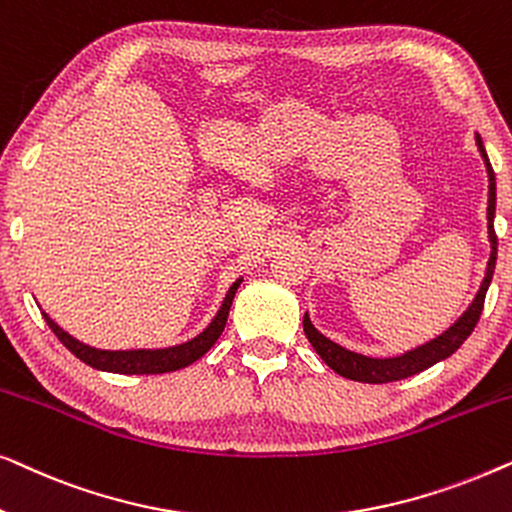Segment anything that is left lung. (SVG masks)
Masks as SVG:
<instances>
[{
	"label": "left lung",
	"instance_id": "8db88e82",
	"mask_svg": "<svg viewBox=\"0 0 512 512\" xmlns=\"http://www.w3.org/2000/svg\"><path fill=\"white\" fill-rule=\"evenodd\" d=\"M478 149L482 153V158H485L487 174H489L487 219H489V240H492V256H489L487 275H485V279H482V286H480L478 296H475V300H473V305L468 307V310L464 312V317H461L457 324L447 328V331L443 335H438L436 340L426 342V345L412 349V352L403 354V356H394V359H370V356L349 352V349L335 345V342L324 338V335H321L317 328L312 326L310 317L305 314L303 328H305L307 340L312 342V347L317 349V354L326 361V366H331L338 375L347 377V380L368 382V384H384V382L403 380V377L422 373V370L431 368L433 363L447 359V356L457 352V349L464 345V340L468 338V335L473 333L475 324L480 321L482 307H485V296H487L489 282H492L494 265H496V247H499V242H496V233H494L496 181H494V170H492V165H489L487 151H485V146H482L480 135H478Z\"/></svg>",
	"mask_w": 512,
	"mask_h": 512
}]
</instances>
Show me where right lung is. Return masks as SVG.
<instances>
[{"instance_id":"1","label":"right lung","mask_w":512,"mask_h":512,"mask_svg":"<svg viewBox=\"0 0 512 512\" xmlns=\"http://www.w3.org/2000/svg\"><path fill=\"white\" fill-rule=\"evenodd\" d=\"M242 279L230 286L226 300H223L219 314H216L212 324H209L205 331H202L198 338L184 342V345L177 347H167V349H130V352H107V349H95L83 345V342L74 340L72 335L62 331V328L55 324L53 319H48V314H44L46 324L51 326V331L58 335V340L65 345L69 352H72L76 359H81L83 363H88L90 368L97 370H107V373H121V375H158V373H172V370L186 368L191 366L193 361H198L200 356H205L209 352V347L219 340V335L223 333L228 321V312L230 305H233L235 291L240 286Z\"/></svg>"}]
</instances>
